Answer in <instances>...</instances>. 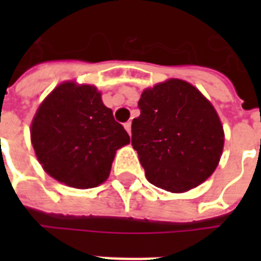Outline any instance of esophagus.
<instances>
[{
	"label": "esophagus",
	"instance_id": "obj_1",
	"mask_svg": "<svg viewBox=\"0 0 261 261\" xmlns=\"http://www.w3.org/2000/svg\"><path fill=\"white\" fill-rule=\"evenodd\" d=\"M123 126H124V128H126L127 133H128V134H131V122H126L124 124H123Z\"/></svg>",
	"mask_w": 261,
	"mask_h": 261
}]
</instances>
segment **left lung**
Instances as JSON below:
<instances>
[{
	"instance_id": "left-lung-1",
	"label": "left lung",
	"mask_w": 261,
	"mask_h": 261,
	"mask_svg": "<svg viewBox=\"0 0 261 261\" xmlns=\"http://www.w3.org/2000/svg\"><path fill=\"white\" fill-rule=\"evenodd\" d=\"M131 145L146 178L169 192H186L210 177L225 134L217 111L194 85L171 79L142 92Z\"/></svg>"
}]
</instances>
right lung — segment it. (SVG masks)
Segmentation results:
<instances>
[{"label":"right lung","instance_id":"add662e5","mask_svg":"<svg viewBox=\"0 0 261 261\" xmlns=\"http://www.w3.org/2000/svg\"><path fill=\"white\" fill-rule=\"evenodd\" d=\"M31 142L43 169L73 188H93L110 176L116 150L130 137L93 85L59 84L39 106Z\"/></svg>","mask_w":261,"mask_h":261}]
</instances>
